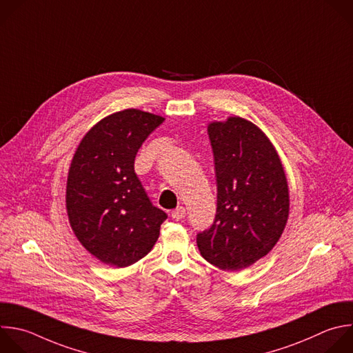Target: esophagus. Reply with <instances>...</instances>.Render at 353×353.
Instances as JSON below:
<instances>
[{"mask_svg": "<svg viewBox=\"0 0 353 353\" xmlns=\"http://www.w3.org/2000/svg\"><path fill=\"white\" fill-rule=\"evenodd\" d=\"M172 217H173L174 220H181V219H184V217H185V208L179 206V208H176L174 210H172Z\"/></svg>", "mask_w": 353, "mask_h": 353, "instance_id": "34e87169", "label": "esophagus"}]
</instances>
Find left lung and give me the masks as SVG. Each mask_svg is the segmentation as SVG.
Returning <instances> with one entry per match:
<instances>
[{
	"label": "left lung",
	"instance_id": "1",
	"mask_svg": "<svg viewBox=\"0 0 353 353\" xmlns=\"http://www.w3.org/2000/svg\"><path fill=\"white\" fill-rule=\"evenodd\" d=\"M217 208L212 225L196 234L201 255L223 270H241L268 255L290 210L288 184L269 139L241 117L208 128Z\"/></svg>",
	"mask_w": 353,
	"mask_h": 353
}]
</instances>
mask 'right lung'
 Returning <instances> with one entry per match:
<instances>
[{
    "label": "right lung",
    "mask_w": 353,
    "mask_h": 353,
    "mask_svg": "<svg viewBox=\"0 0 353 353\" xmlns=\"http://www.w3.org/2000/svg\"><path fill=\"white\" fill-rule=\"evenodd\" d=\"M163 121L139 109L113 113L74 152L66 185L69 221L81 245L103 263L126 268L144 258L168 219L134 172L140 147Z\"/></svg>",
    "instance_id": "1"
}]
</instances>
